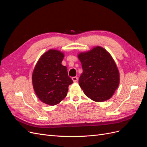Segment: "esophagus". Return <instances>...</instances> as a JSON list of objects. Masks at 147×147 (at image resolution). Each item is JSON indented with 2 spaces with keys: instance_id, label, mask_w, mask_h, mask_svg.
<instances>
[{
  "instance_id": "esophagus-1",
  "label": "esophagus",
  "mask_w": 147,
  "mask_h": 147,
  "mask_svg": "<svg viewBox=\"0 0 147 147\" xmlns=\"http://www.w3.org/2000/svg\"><path fill=\"white\" fill-rule=\"evenodd\" d=\"M72 80H73L74 82H76L78 81V77H74L72 78Z\"/></svg>"
}]
</instances>
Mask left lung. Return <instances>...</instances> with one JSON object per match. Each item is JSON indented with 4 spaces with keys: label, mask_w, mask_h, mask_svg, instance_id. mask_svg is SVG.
Here are the masks:
<instances>
[{
    "label": "left lung",
    "mask_w": 147,
    "mask_h": 147,
    "mask_svg": "<svg viewBox=\"0 0 147 147\" xmlns=\"http://www.w3.org/2000/svg\"><path fill=\"white\" fill-rule=\"evenodd\" d=\"M78 56L83 69L78 82L84 94L96 102L111 98L119 83V72L112 57L100 47Z\"/></svg>",
    "instance_id": "8db88e82"
}]
</instances>
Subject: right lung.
Segmentation results:
<instances>
[{
    "label": "right lung",
    "instance_id": "obj_1",
    "mask_svg": "<svg viewBox=\"0 0 147 147\" xmlns=\"http://www.w3.org/2000/svg\"><path fill=\"white\" fill-rule=\"evenodd\" d=\"M64 54L50 50L40 57L32 74V84L39 99L48 105H55L67 94L68 87L73 83L67 69L61 64Z\"/></svg>",
    "mask_w": 147,
    "mask_h": 147
}]
</instances>
